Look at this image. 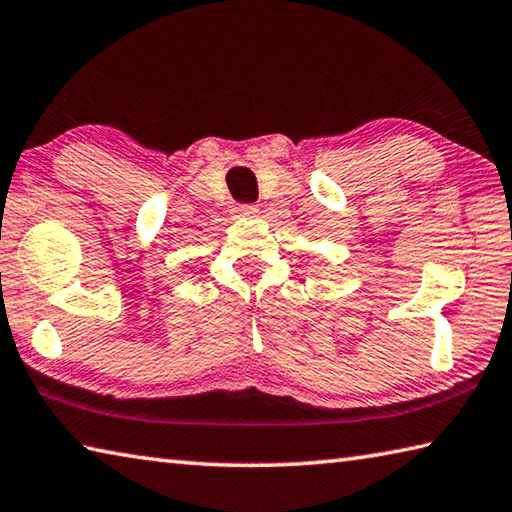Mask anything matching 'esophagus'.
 <instances>
[{
    "instance_id": "1",
    "label": "esophagus",
    "mask_w": 512,
    "mask_h": 512,
    "mask_svg": "<svg viewBox=\"0 0 512 512\" xmlns=\"http://www.w3.org/2000/svg\"><path fill=\"white\" fill-rule=\"evenodd\" d=\"M235 212L237 217H255L257 215V208L255 206H235Z\"/></svg>"
}]
</instances>
